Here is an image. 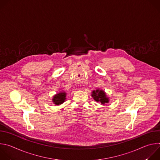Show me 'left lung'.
<instances>
[{"mask_svg": "<svg viewBox=\"0 0 160 160\" xmlns=\"http://www.w3.org/2000/svg\"><path fill=\"white\" fill-rule=\"evenodd\" d=\"M91 96H92L93 99L96 102H99L102 105L109 103V97L106 95V93L104 92V90L102 89L97 88L96 90H92Z\"/></svg>", "mask_w": 160, "mask_h": 160, "instance_id": "obj_1", "label": "left lung"}]
</instances>
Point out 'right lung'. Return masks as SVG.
Here are the masks:
<instances>
[{"label":"right lung","mask_w":160,"mask_h":160,"mask_svg":"<svg viewBox=\"0 0 160 160\" xmlns=\"http://www.w3.org/2000/svg\"><path fill=\"white\" fill-rule=\"evenodd\" d=\"M66 94H67L64 92V91H61V92L57 93L52 97V102L56 105L62 104L66 101Z\"/></svg>","instance_id":"add662e5"}]
</instances>
